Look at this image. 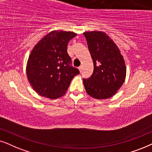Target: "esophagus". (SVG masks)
Returning <instances> with one entry per match:
<instances>
[{
  "instance_id": "esophagus-1",
  "label": "esophagus",
  "mask_w": 152,
  "mask_h": 152,
  "mask_svg": "<svg viewBox=\"0 0 152 152\" xmlns=\"http://www.w3.org/2000/svg\"><path fill=\"white\" fill-rule=\"evenodd\" d=\"M78 69H79L80 72H82V66H80L79 67H78Z\"/></svg>"
}]
</instances>
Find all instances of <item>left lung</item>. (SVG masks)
Returning a JSON list of instances; mask_svg holds the SVG:
<instances>
[{
    "instance_id": "8db88e82",
    "label": "left lung",
    "mask_w": 152,
    "mask_h": 152,
    "mask_svg": "<svg viewBox=\"0 0 152 152\" xmlns=\"http://www.w3.org/2000/svg\"><path fill=\"white\" fill-rule=\"evenodd\" d=\"M86 37L94 71L88 78H83L88 94L97 99L113 96L124 83L126 65L120 50L104 32H86Z\"/></svg>"
}]
</instances>
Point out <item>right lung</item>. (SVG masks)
<instances>
[{
	"label": "right lung",
	"mask_w": 152,
	"mask_h": 152,
	"mask_svg": "<svg viewBox=\"0 0 152 152\" xmlns=\"http://www.w3.org/2000/svg\"><path fill=\"white\" fill-rule=\"evenodd\" d=\"M73 32L54 30L35 46L28 58L26 74L32 88L41 96L57 99L65 94L72 78L80 73L67 53Z\"/></svg>",
	"instance_id": "add662e5"
}]
</instances>
